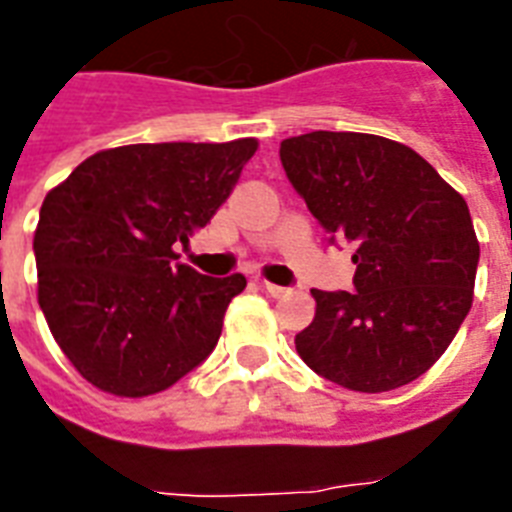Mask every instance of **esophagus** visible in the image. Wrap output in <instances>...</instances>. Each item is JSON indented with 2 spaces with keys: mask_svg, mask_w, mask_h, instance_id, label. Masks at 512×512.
Wrapping results in <instances>:
<instances>
[{
  "mask_svg": "<svg viewBox=\"0 0 512 512\" xmlns=\"http://www.w3.org/2000/svg\"><path fill=\"white\" fill-rule=\"evenodd\" d=\"M260 289H263V292H268L271 297L287 295V287H279V284H271V281H260Z\"/></svg>",
  "mask_w": 512,
  "mask_h": 512,
  "instance_id": "34e87169",
  "label": "esophagus"
}]
</instances>
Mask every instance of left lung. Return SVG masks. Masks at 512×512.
I'll return each mask as SVG.
<instances>
[{"label": "left lung", "instance_id": "left-lung-1", "mask_svg": "<svg viewBox=\"0 0 512 512\" xmlns=\"http://www.w3.org/2000/svg\"><path fill=\"white\" fill-rule=\"evenodd\" d=\"M281 167L329 244L353 249V292L313 289L316 319L295 337L313 372L361 393L417 380L473 305L470 209L417 151L364 132L281 140Z\"/></svg>", "mask_w": 512, "mask_h": 512}]
</instances>
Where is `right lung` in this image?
I'll use <instances>...</instances> for the list:
<instances>
[{
  "mask_svg": "<svg viewBox=\"0 0 512 512\" xmlns=\"http://www.w3.org/2000/svg\"><path fill=\"white\" fill-rule=\"evenodd\" d=\"M255 151V138L111 148L44 196L39 308L95 388L151 396L215 350L247 279L201 276L177 260L175 244L212 220Z\"/></svg>",
  "mask_w": 512,
  "mask_h": 512,
  "instance_id": "add662e5",
  "label": "right lung"
}]
</instances>
